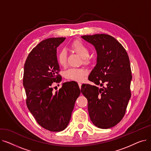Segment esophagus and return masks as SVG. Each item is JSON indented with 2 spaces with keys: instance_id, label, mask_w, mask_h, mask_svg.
Masks as SVG:
<instances>
[{
  "instance_id": "obj_1",
  "label": "esophagus",
  "mask_w": 151,
  "mask_h": 151,
  "mask_svg": "<svg viewBox=\"0 0 151 151\" xmlns=\"http://www.w3.org/2000/svg\"><path fill=\"white\" fill-rule=\"evenodd\" d=\"M81 85H82V84H81V83H78V86H79V87H80V89H81Z\"/></svg>"
}]
</instances>
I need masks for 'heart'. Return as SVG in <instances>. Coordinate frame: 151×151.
<instances>
[{
    "label": "heart",
    "mask_w": 151,
    "mask_h": 151,
    "mask_svg": "<svg viewBox=\"0 0 151 151\" xmlns=\"http://www.w3.org/2000/svg\"><path fill=\"white\" fill-rule=\"evenodd\" d=\"M71 47L78 54L81 55L84 63H88L89 62L88 56L90 51L88 47L84 43L80 41H76L71 45ZM57 60L60 65L64 66L66 65L67 62V54L65 50H61L58 54ZM86 75V71L81 68H72L68 70L65 72V76L67 78L76 81H83Z\"/></svg>",
    "instance_id": "1"
}]
</instances>
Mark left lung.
Masks as SVG:
<instances>
[{
    "mask_svg": "<svg viewBox=\"0 0 151 151\" xmlns=\"http://www.w3.org/2000/svg\"><path fill=\"white\" fill-rule=\"evenodd\" d=\"M94 46L97 64L89 80L95 84H83L81 92L88 99V111L92 123L100 129L111 128L125 115L131 97L132 78L129 55L122 45L113 37L95 34L81 37Z\"/></svg>",
    "mask_w": 151,
    "mask_h": 151,
    "instance_id": "1",
    "label": "left lung"
}]
</instances>
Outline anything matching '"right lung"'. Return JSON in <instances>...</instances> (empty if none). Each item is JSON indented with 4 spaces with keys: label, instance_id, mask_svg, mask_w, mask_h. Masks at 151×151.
Instances as JSON below:
<instances>
[{
    "label": "right lung",
    "instance_id": "1",
    "mask_svg": "<svg viewBox=\"0 0 151 151\" xmlns=\"http://www.w3.org/2000/svg\"><path fill=\"white\" fill-rule=\"evenodd\" d=\"M65 39L50 38L38 43L29 54L24 67L27 106L37 123L51 132L65 129L81 93L75 81L63 83L53 92L54 83L61 81L57 47Z\"/></svg>",
    "mask_w": 151,
    "mask_h": 151
}]
</instances>
